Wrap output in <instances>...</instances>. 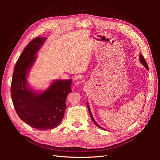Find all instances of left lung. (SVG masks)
<instances>
[{
    "label": "left lung",
    "mask_w": 160,
    "mask_h": 160,
    "mask_svg": "<svg viewBox=\"0 0 160 160\" xmlns=\"http://www.w3.org/2000/svg\"><path fill=\"white\" fill-rule=\"evenodd\" d=\"M139 61H140V62H141V63L146 67V68L148 70V64H147V62H146V60L144 59V58H143V55H142V54H140L139 55ZM87 106H88V110H89V114H90V116H91V119L93 120V122H94V123L97 125V126H98V128H101V129H105L103 128H102L101 126H100V125L97 123L95 121V119H94V118H93V115H92V113H91V110H90V108H89V105H88V103L87 102Z\"/></svg>",
    "instance_id": "left-lung-1"
}]
</instances>
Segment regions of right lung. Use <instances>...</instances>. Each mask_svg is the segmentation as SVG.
I'll list each match as a JSON object with an SVG mask.
<instances>
[{
    "label": "right lung",
    "instance_id": "obj_1",
    "mask_svg": "<svg viewBox=\"0 0 160 160\" xmlns=\"http://www.w3.org/2000/svg\"><path fill=\"white\" fill-rule=\"evenodd\" d=\"M46 40V37H37L25 47L14 67L11 89L18 117L31 127L41 130L53 129L61 122L72 82L56 79L43 91L34 90L28 85L27 77Z\"/></svg>",
    "mask_w": 160,
    "mask_h": 160
}]
</instances>
